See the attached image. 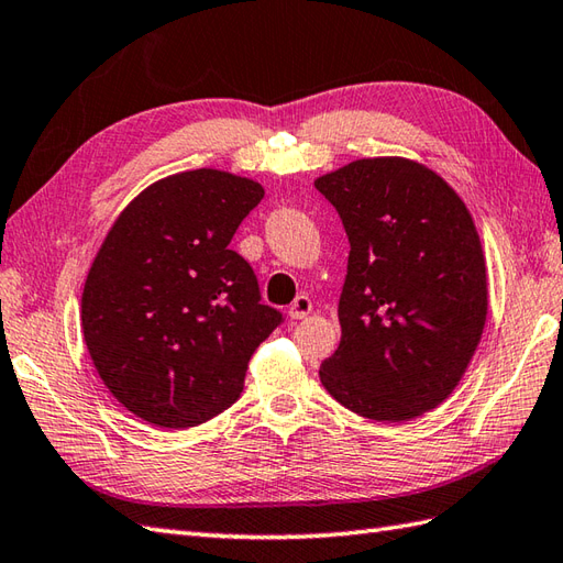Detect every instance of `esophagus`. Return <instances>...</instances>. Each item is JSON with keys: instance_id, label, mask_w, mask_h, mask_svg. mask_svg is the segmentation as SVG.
<instances>
[{"instance_id": "1", "label": "esophagus", "mask_w": 563, "mask_h": 563, "mask_svg": "<svg viewBox=\"0 0 563 563\" xmlns=\"http://www.w3.org/2000/svg\"><path fill=\"white\" fill-rule=\"evenodd\" d=\"M287 313H290V319H305L307 313H311V299L307 295L295 297V302L287 309Z\"/></svg>"}]
</instances>
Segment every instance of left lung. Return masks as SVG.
<instances>
[{"label":"left lung","instance_id":"left-lung-1","mask_svg":"<svg viewBox=\"0 0 563 563\" xmlns=\"http://www.w3.org/2000/svg\"><path fill=\"white\" fill-rule=\"evenodd\" d=\"M313 185L350 242L343 335L321 384L369 420H415L459 386L487 321L473 216L437 173L405 158L355 161Z\"/></svg>","mask_w":563,"mask_h":563}]
</instances>
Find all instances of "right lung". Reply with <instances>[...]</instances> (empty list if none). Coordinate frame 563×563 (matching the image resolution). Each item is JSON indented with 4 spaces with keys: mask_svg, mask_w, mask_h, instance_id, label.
Wrapping results in <instances>:
<instances>
[{
    "mask_svg": "<svg viewBox=\"0 0 563 563\" xmlns=\"http://www.w3.org/2000/svg\"><path fill=\"white\" fill-rule=\"evenodd\" d=\"M264 199L201 167L141 191L88 271L81 325L102 384L129 412L185 429L228 410L254 350L283 323L232 234Z\"/></svg>",
    "mask_w": 563,
    "mask_h": 563,
    "instance_id": "right-lung-1",
    "label": "right lung"
}]
</instances>
